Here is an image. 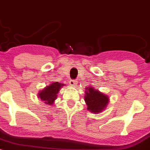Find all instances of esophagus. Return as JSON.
<instances>
[{
	"mask_svg": "<svg viewBox=\"0 0 150 150\" xmlns=\"http://www.w3.org/2000/svg\"><path fill=\"white\" fill-rule=\"evenodd\" d=\"M70 85L72 86V87H75V86L77 85V81L74 80H71L70 81Z\"/></svg>",
	"mask_w": 150,
	"mask_h": 150,
	"instance_id": "obj_1",
	"label": "esophagus"
}]
</instances>
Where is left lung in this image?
<instances>
[{
  "mask_svg": "<svg viewBox=\"0 0 150 150\" xmlns=\"http://www.w3.org/2000/svg\"><path fill=\"white\" fill-rule=\"evenodd\" d=\"M85 101L87 105V110L92 113H101L107 106L109 101L108 96L94 89L92 87H86Z\"/></svg>",
  "mask_w": 150,
  "mask_h": 150,
  "instance_id": "8db88e82",
  "label": "left lung"
}]
</instances>
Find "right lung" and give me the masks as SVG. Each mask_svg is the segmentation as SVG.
<instances>
[{
	"mask_svg": "<svg viewBox=\"0 0 150 150\" xmlns=\"http://www.w3.org/2000/svg\"><path fill=\"white\" fill-rule=\"evenodd\" d=\"M63 86H64V84L58 82H53L40 91L38 94V97L44 101L46 104L52 105L54 101L57 99L58 93Z\"/></svg>",
	"mask_w": 150,
	"mask_h": 150,
	"instance_id": "right-lung-1",
	"label": "right lung"
}]
</instances>
